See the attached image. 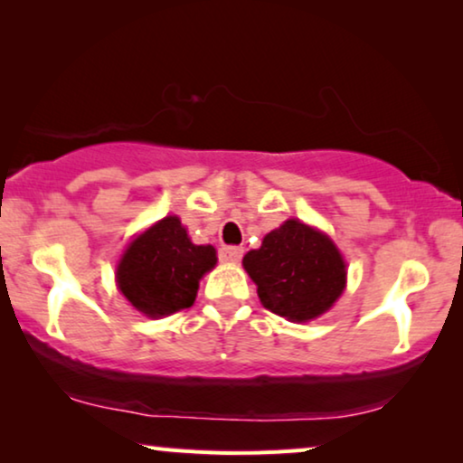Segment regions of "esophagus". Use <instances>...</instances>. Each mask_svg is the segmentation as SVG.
I'll return each mask as SVG.
<instances>
[{"label": "esophagus", "instance_id": "34e87169", "mask_svg": "<svg viewBox=\"0 0 463 463\" xmlns=\"http://www.w3.org/2000/svg\"><path fill=\"white\" fill-rule=\"evenodd\" d=\"M242 255L244 250L240 246H223V249H219V259L223 263H238Z\"/></svg>", "mask_w": 463, "mask_h": 463}]
</instances>
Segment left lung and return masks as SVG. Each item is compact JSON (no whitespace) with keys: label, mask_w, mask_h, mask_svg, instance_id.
Returning <instances> with one entry per match:
<instances>
[{"label":"left lung","mask_w":463,"mask_h":463,"mask_svg":"<svg viewBox=\"0 0 463 463\" xmlns=\"http://www.w3.org/2000/svg\"><path fill=\"white\" fill-rule=\"evenodd\" d=\"M263 307L306 322L325 314L345 288V263L337 246L297 219L269 232L261 249L244 255Z\"/></svg>","instance_id":"1"}]
</instances>
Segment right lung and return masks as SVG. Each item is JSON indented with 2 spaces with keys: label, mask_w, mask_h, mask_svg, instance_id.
<instances>
[{
  "label": "right lung",
  "mask_w": 463,
  "mask_h": 463,
  "mask_svg": "<svg viewBox=\"0 0 463 463\" xmlns=\"http://www.w3.org/2000/svg\"><path fill=\"white\" fill-rule=\"evenodd\" d=\"M214 263L213 246L194 244L179 217H166L132 240L116 278L138 312L160 318L194 306L200 278Z\"/></svg>",
  "instance_id": "add662e5"
}]
</instances>
